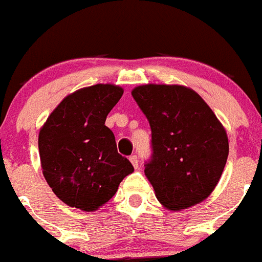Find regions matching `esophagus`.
Segmentation results:
<instances>
[{
  "instance_id": "esophagus-1",
  "label": "esophagus",
  "mask_w": 262,
  "mask_h": 262,
  "mask_svg": "<svg viewBox=\"0 0 262 262\" xmlns=\"http://www.w3.org/2000/svg\"><path fill=\"white\" fill-rule=\"evenodd\" d=\"M129 160H130L132 165H133V166H135V168L137 169L138 168V158H137V156H132V157L129 158Z\"/></svg>"
}]
</instances>
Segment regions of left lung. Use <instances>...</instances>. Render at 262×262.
<instances>
[{
    "instance_id": "1",
    "label": "left lung",
    "mask_w": 262,
    "mask_h": 262,
    "mask_svg": "<svg viewBox=\"0 0 262 262\" xmlns=\"http://www.w3.org/2000/svg\"><path fill=\"white\" fill-rule=\"evenodd\" d=\"M132 96L151 129L145 176L169 210L188 209L214 190L225 168V127L199 93L182 85L146 83Z\"/></svg>"
}]
</instances>
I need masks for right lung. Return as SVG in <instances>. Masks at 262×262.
<instances>
[{
	"label": "right lung",
	"instance_id": "obj_1",
	"mask_svg": "<svg viewBox=\"0 0 262 262\" xmlns=\"http://www.w3.org/2000/svg\"><path fill=\"white\" fill-rule=\"evenodd\" d=\"M124 89L97 83L63 98L38 135L42 174L54 194L72 208L96 210L116 194L120 182L135 172L118 155L106 116Z\"/></svg>",
	"mask_w": 262,
	"mask_h": 262
}]
</instances>
